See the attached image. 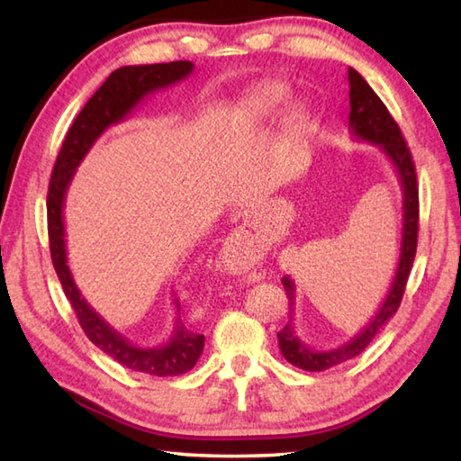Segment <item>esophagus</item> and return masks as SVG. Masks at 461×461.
I'll list each match as a JSON object with an SVG mask.
<instances>
[{"instance_id": "34e87169", "label": "esophagus", "mask_w": 461, "mask_h": 461, "mask_svg": "<svg viewBox=\"0 0 461 461\" xmlns=\"http://www.w3.org/2000/svg\"><path fill=\"white\" fill-rule=\"evenodd\" d=\"M252 230H254V221H252V220H248V217H246L244 225H241L240 231L236 233V236H240V238H238V241H236V246H240V241H241V240L249 238V233H252ZM230 241H233V240H230Z\"/></svg>"}]
</instances>
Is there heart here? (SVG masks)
<instances>
[{"label":"heart","mask_w":461,"mask_h":461,"mask_svg":"<svg viewBox=\"0 0 461 461\" xmlns=\"http://www.w3.org/2000/svg\"><path fill=\"white\" fill-rule=\"evenodd\" d=\"M288 87L283 83H264L248 93L238 101L233 109V122L238 126H256V123L268 122L283 109L288 101ZM313 126V115L305 104H296L288 109L283 122L285 138L291 142H303L309 136Z\"/></svg>","instance_id":"b5f03b06"}]
</instances>
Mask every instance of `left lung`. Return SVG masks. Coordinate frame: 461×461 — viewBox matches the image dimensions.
<instances>
[{"label": "left lung", "mask_w": 461, "mask_h": 461, "mask_svg": "<svg viewBox=\"0 0 461 461\" xmlns=\"http://www.w3.org/2000/svg\"><path fill=\"white\" fill-rule=\"evenodd\" d=\"M349 81V131L356 140L378 146L386 158L393 162V167L399 175L401 189H402V230H401V248H399V262L390 283L388 293L382 301L380 309L374 313L368 325H364L360 333H356L352 339L333 349H313L303 341L294 330V280L291 276L283 278L285 291L288 296V307H291V317L288 323L276 333L280 352L285 360L293 366L307 372H323L333 366L352 360L357 354H362L370 341L382 331L390 317L396 313L404 286H407L409 272L415 260L417 252V233H419V186H417V173L412 165V156L407 148V142L401 134V128L396 126L393 115L388 113L386 105L382 104L380 97L372 91L366 83L364 77L356 68H348Z\"/></svg>", "instance_id": "left-lung-1"}]
</instances>
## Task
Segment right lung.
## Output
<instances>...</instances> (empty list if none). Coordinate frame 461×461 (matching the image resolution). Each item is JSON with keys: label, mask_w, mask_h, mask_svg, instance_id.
I'll list each match as a JSON object with an SVG mask.
<instances>
[{"label": "right lung", "mask_w": 461, "mask_h": 461, "mask_svg": "<svg viewBox=\"0 0 461 461\" xmlns=\"http://www.w3.org/2000/svg\"><path fill=\"white\" fill-rule=\"evenodd\" d=\"M193 68L194 65L191 60H175L158 62V65L122 67L109 75L75 118L65 142H62L57 162H54L49 186V240L52 264L85 335L95 343L101 352L112 356L115 362L130 370L150 374V376H178V374L189 372L199 360L205 338L186 330L181 315H176L173 333H170V339L165 346L140 348L128 338H123L118 330H113L85 301L71 275V268L67 264L65 213L62 212H65L67 191L73 181V175L77 173V167L87 156L91 146L97 142V138L109 126L126 120L148 95L185 81L193 73ZM175 305L178 313L181 305L176 299Z\"/></svg>", "instance_id": "obj_1"}]
</instances>
